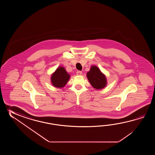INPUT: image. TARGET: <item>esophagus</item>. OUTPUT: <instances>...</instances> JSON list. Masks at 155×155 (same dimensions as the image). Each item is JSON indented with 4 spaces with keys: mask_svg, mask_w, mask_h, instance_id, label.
<instances>
[{
    "mask_svg": "<svg viewBox=\"0 0 155 155\" xmlns=\"http://www.w3.org/2000/svg\"><path fill=\"white\" fill-rule=\"evenodd\" d=\"M82 73L81 71H76V75H77L80 76V75H82Z\"/></svg>",
    "mask_w": 155,
    "mask_h": 155,
    "instance_id": "34e87169",
    "label": "esophagus"
}]
</instances>
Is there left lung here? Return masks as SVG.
I'll use <instances>...</instances> for the list:
<instances>
[{
    "label": "left lung",
    "mask_w": 155,
    "mask_h": 155,
    "mask_svg": "<svg viewBox=\"0 0 155 155\" xmlns=\"http://www.w3.org/2000/svg\"><path fill=\"white\" fill-rule=\"evenodd\" d=\"M87 78L95 89H102L107 84L105 76L97 66H91L90 70L87 73Z\"/></svg>",
    "instance_id": "8db88e82"
}]
</instances>
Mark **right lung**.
<instances>
[{"mask_svg":"<svg viewBox=\"0 0 155 155\" xmlns=\"http://www.w3.org/2000/svg\"><path fill=\"white\" fill-rule=\"evenodd\" d=\"M70 75L66 71L65 69L60 66L51 75V80L54 86L61 88L65 85L69 80Z\"/></svg>","mask_w":155,"mask_h":155,"instance_id":"1","label":"right lung"}]
</instances>
